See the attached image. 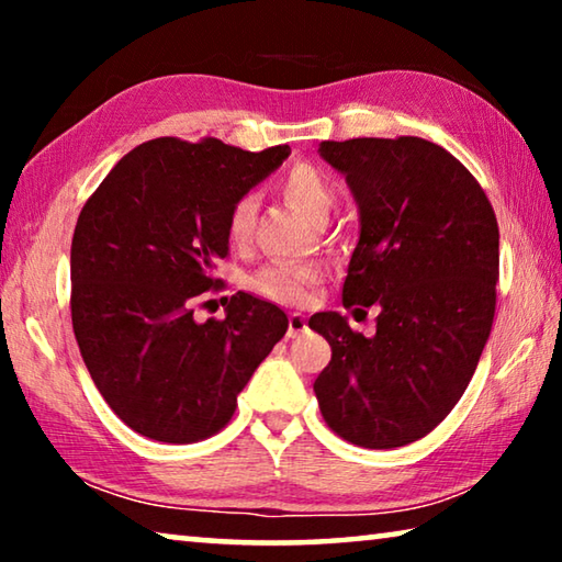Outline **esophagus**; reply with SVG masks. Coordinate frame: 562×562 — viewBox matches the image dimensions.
Returning <instances> with one entry per match:
<instances>
[{"instance_id":"obj_1","label":"esophagus","mask_w":562,"mask_h":562,"mask_svg":"<svg viewBox=\"0 0 562 562\" xmlns=\"http://www.w3.org/2000/svg\"><path fill=\"white\" fill-rule=\"evenodd\" d=\"M304 331H307V317L300 315V312H292L288 319V337L297 339L300 335H304Z\"/></svg>"}]
</instances>
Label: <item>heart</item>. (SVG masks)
<instances>
[{
	"instance_id": "obj_1",
	"label": "heart",
	"mask_w": 562,
	"mask_h": 562,
	"mask_svg": "<svg viewBox=\"0 0 562 562\" xmlns=\"http://www.w3.org/2000/svg\"><path fill=\"white\" fill-rule=\"evenodd\" d=\"M280 190L294 207H300L312 221H325L337 201L335 183H331L325 170L312 164L292 166L282 176ZM255 213H258V201L250 193L240 195L233 203L231 213H227V237H231L233 245L243 247L252 240ZM319 278L322 272L315 265L274 260L252 274L250 288L272 302L302 304L310 297Z\"/></svg>"
}]
</instances>
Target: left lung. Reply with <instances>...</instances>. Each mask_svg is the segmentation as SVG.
<instances>
[{
    "label": "left lung",
    "mask_w": 562,
    "mask_h": 562,
    "mask_svg": "<svg viewBox=\"0 0 562 562\" xmlns=\"http://www.w3.org/2000/svg\"><path fill=\"white\" fill-rule=\"evenodd\" d=\"M319 154L359 205L341 304L379 307L374 337L337 312L310 317L331 347L319 412L349 443L396 449L434 431L479 367L496 315L498 221L469 168L431 140H322Z\"/></svg>",
    "instance_id": "obj_1"
}]
</instances>
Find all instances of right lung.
Returning a JSON list of instances; mask_svg holds the SVG:
<instances>
[{"instance_id":"right-lung-1","label":"right lung","mask_w":562,"mask_h":562,"mask_svg":"<svg viewBox=\"0 0 562 562\" xmlns=\"http://www.w3.org/2000/svg\"><path fill=\"white\" fill-rule=\"evenodd\" d=\"M290 146L154 138L123 156L81 207L71 240V325L93 384L123 424L164 443L225 429L288 315L237 292L195 322L227 258V213ZM227 300V297H225Z\"/></svg>"}]
</instances>
